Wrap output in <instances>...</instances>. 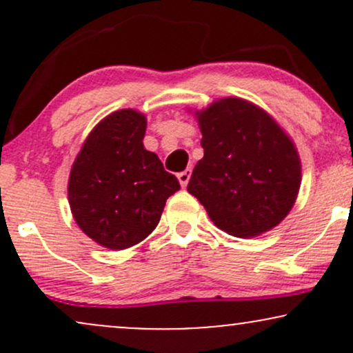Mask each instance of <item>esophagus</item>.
I'll use <instances>...</instances> for the list:
<instances>
[{
  "label": "esophagus",
  "mask_w": 353,
  "mask_h": 353,
  "mask_svg": "<svg viewBox=\"0 0 353 353\" xmlns=\"http://www.w3.org/2000/svg\"><path fill=\"white\" fill-rule=\"evenodd\" d=\"M190 174H192V169H190V168H188L185 171L177 174V179H179L182 188H185V185H188V182L190 179Z\"/></svg>",
  "instance_id": "esophagus-1"
}]
</instances>
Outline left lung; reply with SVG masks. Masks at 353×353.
<instances>
[{
	"instance_id": "1",
	"label": "left lung",
	"mask_w": 353,
	"mask_h": 353,
	"mask_svg": "<svg viewBox=\"0 0 353 353\" xmlns=\"http://www.w3.org/2000/svg\"><path fill=\"white\" fill-rule=\"evenodd\" d=\"M204 157L188 192L210 221L234 237L277 228L294 208L302 164L290 136L265 109L229 96L194 112Z\"/></svg>"
}]
</instances>
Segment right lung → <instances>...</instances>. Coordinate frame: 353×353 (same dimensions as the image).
<instances>
[{
    "instance_id": "1",
    "label": "right lung",
    "mask_w": 353,
    "mask_h": 353,
    "mask_svg": "<svg viewBox=\"0 0 353 353\" xmlns=\"http://www.w3.org/2000/svg\"><path fill=\"white\" fill-rule=\"evenodd\" d=\"M148 119L119 109L92 128L71 165L68 201L76 224L96 244L123 250L159 224L165 201L181 189L157 154L144 148Z\"/></svg>"
}]
</instances>
